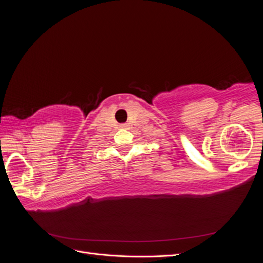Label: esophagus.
<instances>
[{"mask_svg": "<svg viewBox=\"0 0 263 263\" xmlns=\"http://www.w3.org/2000/svg\"><path fill=\"white\" fill-rule=\"evenodd\" d=\"M119 128H123V129L128 128V124H121L119 125Z\"/></svg>", "mask_w": 263, "mask_h": 263, "instance_id": "1", "label": "esophagus"}]
</instances>
